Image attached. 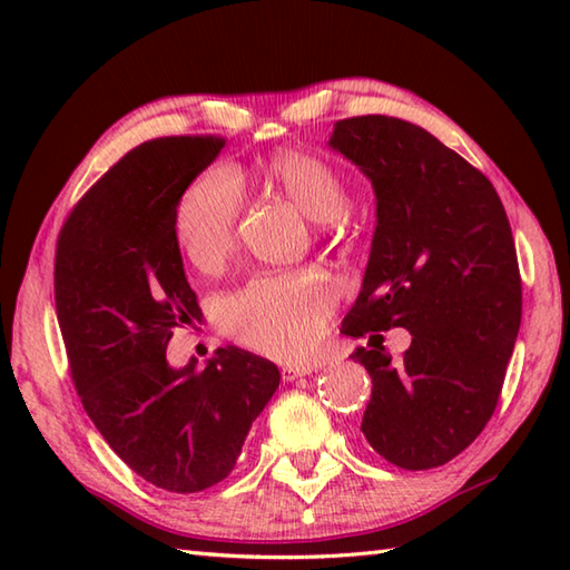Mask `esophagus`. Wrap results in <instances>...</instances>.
Segmentation results:
<instances>
[{
    "label": "esophagus",
    "instance_id": "1",
    "mask_svg": "<svg viewBox=\"0 0 570 570\" xmlns=\"http://www.w3.org/2000/svg\"><path fill=\"white\" fill-rule=\"evenodd\" d=\"M313 372V367L308 365H284L282 367V380L284 382H294V380H298V377H306V374H311Z\"/></svg>",
    "mask_w": 570,
    "mask_h": 570
}]
</instances>
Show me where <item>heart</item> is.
<instances>
[{
  "mask_svg": "<svg viewBox=\"0 0 570 570\" xmlns=\"http://www.w3.org/2000/svg\"><path fill=\"white\" fill-rule=\"evenodd\" d=\"M264 180L306 217L335 227L350 205L345 176L316 154L286 149L264 166ZM245 208L239 176L227 166L203 171L180 193L174 208V237L200 272H215L235 252ZM333 311L325 278L313 272L257 276L220 306L223 328L237 343L274 360H301L316 347Z\"/></svg>",
  "mask_w": 570,
  "mask_h": 570,
  "instance_id": "heart-1",
  "label": "heart"
}]
</instances>
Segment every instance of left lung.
I'll return each instance as SVG.
<instances>
[{
	"label": "left lung",
	"instance_id": "left-lung-1",
	"mask_svg": "<svg viewBox=\"0 0 570 570\" xmlns=\"http://www.w3.org/2000/svg\"><path fill=\"white\" fill-rule=\"evenodd\" d=\"M328 144L377 196L362 292L341 328L370 335L350 355L372 377L362 433L396 468L445 465L494 414L522 321L504 205L485 174L404 119H341ZM390 327L412 333L399 361L381 345Z\"/></svg>",
	"mask_w": 570,
	"mask_h": 570
}]
</instances>
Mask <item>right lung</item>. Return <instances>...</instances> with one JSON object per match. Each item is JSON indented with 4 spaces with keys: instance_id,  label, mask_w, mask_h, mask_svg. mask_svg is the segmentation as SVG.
I'll list each match as a JSON object with an SVG mask.
<instances>
[{
    "instance_id": "1",
    "label": "right lung",
    "mask_w": 570,
    "mask_h": 570,
    "mask_svg": "<svg viewBox=\"0 0 570 570\" xmlns=\"http://www.w3.org/2000/svg\"><path fill=\"white\" fill-rule=\"evenodd\" d=\"M223 147L210 135L144 141L76 203L56 242V313L80 402L137 475L178 494L233 472L282 380L274 362L235 345L205 370L166 362L176 325L203 316L174 208Z\"/></svg>"
}]
</instances>
